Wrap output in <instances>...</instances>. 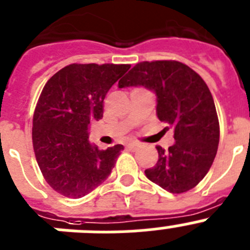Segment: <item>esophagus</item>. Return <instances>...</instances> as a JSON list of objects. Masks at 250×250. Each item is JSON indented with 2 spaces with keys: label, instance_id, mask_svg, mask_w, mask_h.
Wrapping results in <instances>:
<instances>
[{
  "label": "esophagus",
  "instance_id": "1",
  "mask_svg": "<svg viewBox=\"0 0 250 250\" xmlns=\"http://www.w3.org/2000/svg\"><path fill=\"white\" fill-rule=\"evenodd\" d=\"M125 147H127L128 149H131V151H134V149H137L138 145H136V143H128Z\"/></svg>",
  "mask_w": 250,
  "mask_h": 250
}]
</instances>
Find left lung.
<instances>
[{"instance_id": "left-lung-1", "label": "left lung", "mask_w": 250, "mask_h": 250, "mask_svg": "<svg viewBox=\"0 0 250 250\" xmlns=\"http://www.w3.org/2000/svg\"><path fill=\"white\" fill-rule=\"evenodd\" d=\"M137 85L156 93L158 119L173 128L176 141L167 151L156 146L158 161L145 171L147 179L172 194L194 188L210 170L220 137L209 88L196 71L176 60L138 62L118 83L119 88Z\"/></svg>"}]
</instances>
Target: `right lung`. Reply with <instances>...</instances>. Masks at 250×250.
Masks as SVG:
<instances>
[{"mask_svg":"<svg viewBox=\"0 0 250 250\" xmlns=\"http://www.w3.org/2000/svg\"><path fill=\"white\" fill-rule=\"evenodd\" d=\"M129 68L70 64L45 84L32 118V146L44 179L62 196H85L112 172L123 146H92L89 123L102 119L108 90Z\"/></svg>","mask_w":250,"mask_h":250,"instance_id":"obj_1","label":"right lung"}]
</instances>
